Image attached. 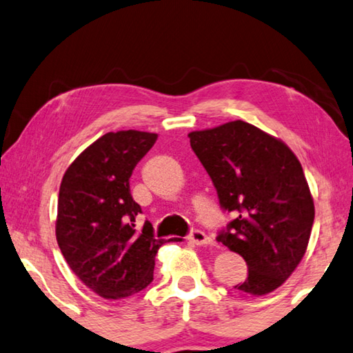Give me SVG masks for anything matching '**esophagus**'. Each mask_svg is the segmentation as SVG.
Segmentation results:
<instances>
[{"label":"esophagus","mask_w":353,"mask_h":353,"mask_svg":"<svg viewBox=\"0 0 353 353\" xmlns=\"http://www.w3.org/2000/svg\"><path fill=\"white\" fill-rule=\"evenodd\" d=\"M188 240L191 243H194L196 246H205V244H212L210 236H208L205 232L202 230H193L191 234L188 235Z\"/></svg>","instance_id":"34e87169"}]
</instances>
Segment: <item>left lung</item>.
Wrapping results in <instances>:
<instances>
[{
  "label": "left lung",
  "instance_id": "left-lung-1",
  "mask_svg": "<svg viewBox=\"0 0 353 353\" xmlns=\"http://www.w3.org/2000/svg\"><path fill=\"white\" fill-rule=\"evenodd\" d=\"M188 137L221 208L235 214L216 238L248 265L235 288L268 294L296 270L312 235L314 204L301 162L283 141L240 119Z\"/></svg>",
  "mask_w": 353,
  "mask_h": 353
}]
</instances>
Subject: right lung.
<instances>
[{"mask_svg":"<svg viewBox=\"0 0 353 353\" xmlns=\"http://www.w3.org/2000/svg\"><path fill=\"white\" fill-rule=\"evenodd\" d=\"M157 134L119 130L101 137L65 171L57 201L56 236L61 252L82 283L104 299H123L154 279L155 240L146 221L135 230L141 207L129 179L154 146Z\"/></svg>","mask_w":353,"mask_h":353,"instance_id":"obj_1","label":"right lung"}]
</instances>
